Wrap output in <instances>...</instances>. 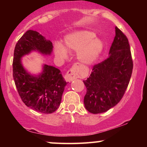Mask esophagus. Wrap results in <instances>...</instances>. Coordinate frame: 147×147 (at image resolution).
<instances>
[{"label": "esophagus", "mask_w": 147, "mask_h": 147, "mask_svg": "<svg viewBox=\"0 0 147 147\" xmlns=\"http://www.w3.org/2000/svg\"><path fill=\"white\" fill-rule=\"evenodd\" d=\"M79 68H80V64L78 63L74 64L73 66L65 74V80L68 82H70L73 81L74 79L78 78L81 75Z\"/></svg>", "instance_id": "obj_1"}]
</instances>
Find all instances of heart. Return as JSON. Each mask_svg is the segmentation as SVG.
I'll return each instance as SVG.
<instances>
[{
	"label": "heart",
	"instance_id": "obj_1",
	"mask_svg": "<svg viewBox=\"0 0 147 147\" xmlns=\"http://www.w3.org/2000/svg\"><path fill=\"white\" fill-rule=\"evenodd\" d=\"M64 45L60 42L55 44V55L60 59L68 57L69 51L77 52V58L84 64H92L102 54L104 45L102 40L95 37V34L88 30H80L67 34Z\"/></svg>",
	"mask_w": 147,
	"mask_h": 147
}]
</instances>
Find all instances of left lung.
Listing matches in <instances>:
<instances>
[{
    "instance_id": "obj_1",
    "label": "left lung",
    "mask_w": 147,
    "mask_h": 147,
    "mask_svg": "<svg viewBox=\"0 0 147 147\" xmlns=\"http://www.w3.org/2000/svg\"><path fill=\"white\" fill-rule=\"evenodd\" d=\"M133 66L128 38L115 27L109 57L94 65L90 77L84 81L87 88L84 100L86 110L102 113L117 104L129 85Z\"/></svg>"
}]
</instances>
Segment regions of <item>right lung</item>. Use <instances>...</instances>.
I'll list each match as a JSON object with an SVG mask.
<instances>
[{"instance_id": "add662e5", "label": "right lung", "mask_w": 147, "mask_h": 147, "mask_svg": "<svg viewBox=\"0 0 147 147\" xmlns=\"http://www.w3.org/2000/svg\"><path fill=\"white\" fill-rule=\"evenodd\" d=\"M52 49L50 40L38 32L28 30L16 44L12 64L13 77L22 101L32 110L45 114L59 108L66 82L58 68L46 64L41 73L32 75L23 67L22 57L33 51L50 55Z\"/></svg>"}]
</instances>
